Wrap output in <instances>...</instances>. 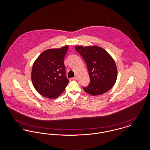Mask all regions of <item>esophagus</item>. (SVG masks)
Listing matches in <instances>:
<instances>
[{"mask_svg": "<svg viewBox=\"0 0 150 150\" xmlns=\"http://www.w3.org/2000/svg\"><path fill=\"white\" fill-rule=\"evenodd\" d=\"M72 79H74V80H77V79H78V77H77V76H74Z\"/></svg>", "mask_w": 150, "mask_h": 150, "instance_id": "1", "label": "esophagus"}]
</instances>
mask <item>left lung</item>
<instances>
[{"mask_svg": "<svg viewBox=\"0 0 150 150\" xmlns=\"http://www.w3.org/2000/svg\"><path fill=\"white\" fill-rule=\"evenodd\" d=\"M75 50L84 59L90 77L89 85L83 86L84 91L92 96L107 92L117 78V69L113 58L98 46H76Z\"/></svg>", "mask_w": 150, "mask_h": 150, "instance_id": "8db88e82", "label": "left lung"}]
</instances>
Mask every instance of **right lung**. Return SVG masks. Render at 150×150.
<instances>
[{"label":"right lung","mask_w":150,"mask_h":150,"mask_svg":"<svg viewBox=\"0 0 150 150\" xmlns=\"http://www.w3.org/2000/svg\"><path fill=\"white\" fill-rule=\"evenodd\" d=\"M67 45L44 51L34 62L31 80L38 92L48 98H56L64 92L69 80L66 77L64 60Z\"/></svg>","instance_id":"add662e5"}]
</instances>
